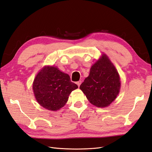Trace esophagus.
<instances>
[{"label": "esophagus", "mask_w": 152, "mask_h": 152, "mask_svg": "<svg viewBox=\"0 0 152 152\" xmlns=\"http://www.w3.org/2000/svg\"><path fill=\"white\" fill-rule=\"evenodd\" d=\"M81 83H82V81H81V80H79V81H78V82H76V84H77V86H79V87L80 86Z\"/></svg>", "instance_id": "esophagus-1"}]
</instances>
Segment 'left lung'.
Segmentation results:
<instances>
[{"mask_svg":"<svg viewBox=\"0 0 152 152\" xmlns=\"http://www.w3.org/2000/svg\"><path fill=\"white\" fill-rule=\"evenodd\" d=\"M118 73L105 54L90 69L80 89L96 107H107L115 99L121 89Z\"/></svg>","mask_w":152,"mask_h":152,"instance_id":"8db88e82","label":"left lung"}]
</instances>
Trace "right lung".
<instances>
[{"label": "right lung", "mask_w": 152, "mask_h": 152, "mask_svg": "<svg viewBox=\"0 0 152 152\" xmlns=\"http://www.w3.org/2000/svg\"><path fill=\"white\" fill-rule=\"evenodd\" d=\"M77 88L70 76L53 66L43 67L33 83L36 100L42 107L51 111L63 107L72 91Z\"/></svg>", "instance_id": "1"}]
</instances>
